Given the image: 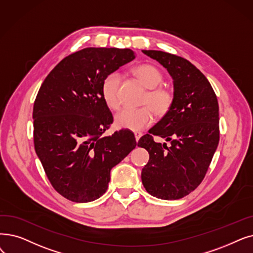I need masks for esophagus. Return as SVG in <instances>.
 Wrapping results in <instances>:
<instances>
[{
  "label": "esophagus",
  "instance_id": "obj_1",
  "mask_svg": "<svg viewBox=\"0 0 253 253\" xmlns=\"http://www.w3.org/2000/svg\"><path fill=\"white\" fill-rule=\"evenodd\" d=\"M134 136H135V140L138 141L139 138L142 136V133H141V132H138V131H136V132H134Z\"/></svg>",
  "mask_w": 253,
  "mask_h": 253
}]
</instances>
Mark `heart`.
Returning a JSON list of instances; mask_svg holds the SVG:
<instances>
[{
    "label": "heart",
    "mask_w": 253,
    "mask_h": 253,
    "mask_svg": "<svg viewBox=\"0 0 253 253\" xmlns=\"http://www.w3.org/2000/svg\"><path fill=\"white\" fill-rule=\"evenodd\" d=\"M132 73L136 79L150 89L144 101L145 104L149 105L139 108L125 107L121 109L115 116V124L118 128L139 131L152 123L154 118L153 109L158 116H164L169 112L173 103V94L169 87L160 85L163 81V76L155 66L150 64L138 65L133 68ZM121 83H122V80L117 72L108 74L102 83V97L109 108L118 109L122 103L120 93Z\"/></svg>",
    "instance_id": "b5f03b06"
}]
</instances>
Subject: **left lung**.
Masks as SVG:
<instances>
[{"label": "left lung", "instance_id": "1", "mask_svg": "<svg viewBox=\"0 0 253 253\" xmlns=\"http://www.w3.org/2000/svg\"><path fill=\"white\" fill-rule=\"evenodd\" d=\"M170 74L173 103L169 112L142 136L138 147L150 159L141 170L146 190L161 200H179L199 186L219 142V106L212 85L193 64L160 50H142ZM154 135L171 145L160 144Z\"/></svg>", "mask_w": 253, "mask_h": 253}]
</instances>
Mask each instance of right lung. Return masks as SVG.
<instances>
[{
    "label": "right lung",
    "instance_id": "right-lung-1",
    "mask_svg": "<svg viewBox=\"0 0 253 253\" xmlns=\"http://www.w3.org/2000/svg\"><path fill=\"white\" fill-rule=\"evenodd\" d=\"M134 59L129 48H84L63 59L40 86L35 151L52 187L71 202L99 199L112 169L136 147L128 130L103 135L113 115L101 92L106 76Z\"/></svg>",
    "mask_w": 253,
    "mask_h": 253
}]
</instances>
